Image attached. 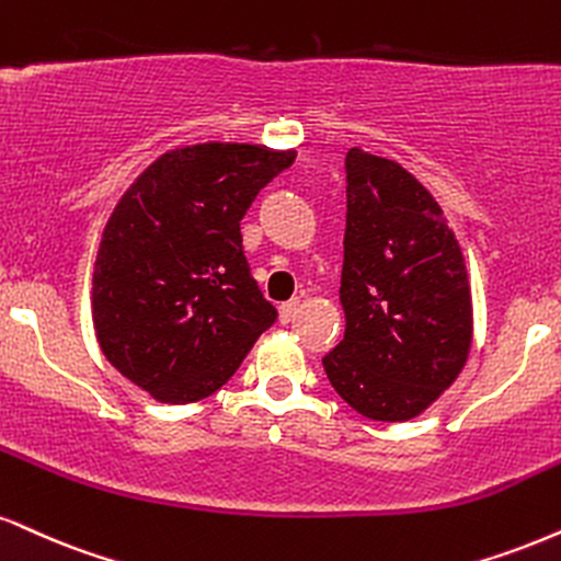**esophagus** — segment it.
<instances>
[{
    "mask_svg": "<svg viewBox=\"0 0 561 561\" xmlns=\"http://www.w3.org/2000/svg\"><path fill=\"white\" fill-rule=\"evenodd\" d=\"M299 309H301L299 299H294V301H286V304H280V322H283V324L294 322L296 317H299Z\"/></svg>",
    "mask_w": 561,
    "mask_h": 561,
    "instance_id": "esophagus-1",
    "label": "esophagus"
}]
</instances>
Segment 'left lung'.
Segmentation results:
<instances>
[{
    "instance_id": "8db88e82",
    "label": "left lung",
    "mask_w": 561,
    "mask_h": 561,
    "mask_svg": "<svg viewBox=\"0 0 561 561\" xmlns=\"http://www.w3.org/2000/svg\"><path fill=\"white\" fill-rule=\"evenodd\" d=\"M345 182V335L322 366L354 411L396 424L424 413L468 362V270L439 203L403 165L351 148Z\"/></svg>"
}]
</instances>
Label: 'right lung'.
I'll return each instance as SVG.
<instances>
[{"label": "right lung", "mask_w": 561, "mask_h": 561, "mask_svg": "<svg viewBox=\"0 0 561 561\" xmlns=\"http://www.w3.org/2000/svg\"><path fill=\"white\" fill-rule=\"evenodd\" d=\"M296 150L186 145L129 184L103 228L93 328L103 356L158 403L220 390L275 322L241 247V218Z\"/></svg>", "instance_id": "right-lung-1"}]
</instances>
